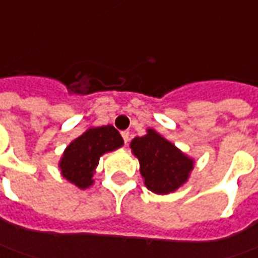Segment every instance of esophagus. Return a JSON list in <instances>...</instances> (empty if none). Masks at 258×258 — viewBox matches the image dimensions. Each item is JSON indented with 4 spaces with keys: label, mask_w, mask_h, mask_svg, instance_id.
<instances>
[{
    "label": "esophagus",
    "mask_w": 258,
    "mask_h": 258,
    "mask_svg": "<svg viewBox=\"0 0 258 258\" xmlns=\"http://www.w3.org/2000/svg\"><path fill=\"white\" fill-rule=\"evenodd\" d=\"M129 132H122V138H123V141H124V144H127V141H129Z\"/></svg>",
    "instance_id": "34e87169"
}]
</instances>
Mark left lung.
Returning a JSON list of instances; mask_svg holds the SVG:
<instances>
[{
	"label": "left lung",
	"mask_w": 258,
	"mask_h": 258,
	"mask_svg": "<svg viewBox=\"0 0 258 258\" xmlns=\"http://www.w3.org/2000/svg\"><path fill=\"white\" fill-rule=\"evenodd\" d=\"M131 148L139 159L145 185L152 192H173L188 179L194 166L192 159L152 129L142 138H135Z\"/></svg>",
	"instance_id": "obj_1"
}]
</instances>
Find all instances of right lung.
<instances>
[{
	"instance_id": "obj_1",
	"label": "right lung",
	"mask_w": 258,
	"mask_h": 258,
	"mask_svg": "<svg viewBox=\"0 0 258 258\" xmlns=\"http://www.w3.org/2000/svg\"><path fill=\"white\" fill-rule=\"evenodd\" d=\"M122 145L123 139L113 126L92 127L67 146L60 161L61 175L76 186L85 189L93 183L92 178L99 158Z\"/></svg>"
}]
</instances>
